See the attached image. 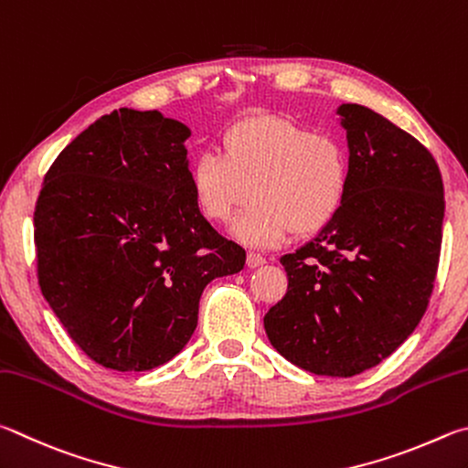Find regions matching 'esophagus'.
<instances>
[{"label": "esophagus", "mask_w": 468, "mask_h": 468, "mask_svg": "<svg viewBox=\"0 0 468 468\" xmlns=\"http://www.w3.org/2000/svg\"><path fill=\"white\" fill-rule=\"evenodd\" d=\"M265 263H267L265 257L259 255V252H249V255H247V265H249L250 269L261 267V265H265Z\"/></svg>", "instance_id": "esophagus-1"}]
</instances>
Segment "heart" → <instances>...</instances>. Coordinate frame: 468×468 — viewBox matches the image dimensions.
<instances>
[{"mask_svg": "<svg viewBox=\"0 0 468 468\" xmlns=\"http://www.w3.org/2000/svg\"><path fill=\"white\" fill-rule=\"evenodd\" d=\"M351 162L337 135L283 117H257L229 127L219 147L199 154L188 170L203 218L234 219L232 234L250 247H273L296 232H321L347 199Z\"/></svg>", "mask_w": 468, "mask_h": 468, "instance_id": "obj_1", "label": "heart"}]
</instances>
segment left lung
<instances>
[{
  "label": "left lung",
  "instance_id": "obj_1",
  "mask_svg": "<svg viewBox=\"0 0 468 468\" xmlns=\"http://www.w3.org/2000/svg\"><path fill=\"white\" fill-rule=\"evenodd\" d=\"M347 131V199L329 226L282 257L288 293L269 308L271 346L302 370L349 378L400 347L436 282L444 185L413 135L362 104L337 109Z\"/></svg>",
  "mask_w": 468,
  "mask_h": 468
}]
</instances>
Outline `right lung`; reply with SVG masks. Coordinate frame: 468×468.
Returning a JSON list of instances; mask_svg holds the SVG:
<instances>
[{"mask_svg":"<svg viewBox=\"0 0 468 468\" xmlns=\"http://www.w3.org/2000/svg\"><path fill=\"white\" fill-rule=\"evenodd\" d=\"M191 129L119 109L57 155L35 209L38 283L96 364L145 372L180 354L205 285L247 252L201 216L188 185Z\"/></svg>","mask_w":468,"mask_h":468,"instance_id":"1","label":"right lung"}]
</instances>
